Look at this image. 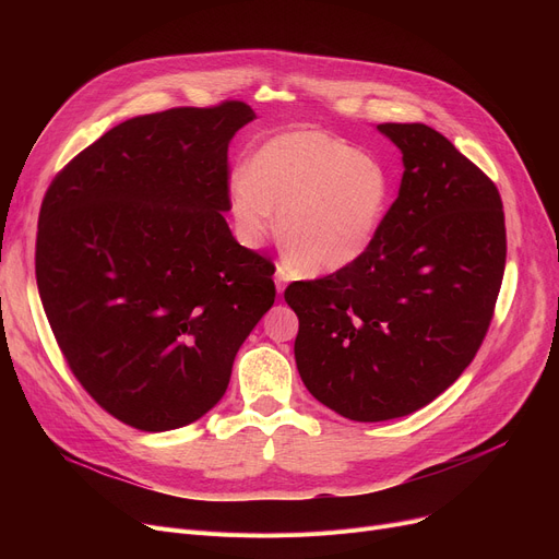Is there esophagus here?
Instances as JSON below:
<instances>
[{
  "label": "esophagus",
  "mask_w": 559,
  "mask_h": 559,
  "mask_svg": "<svg viewBox=\"0 0 559 559\" xmlns=\"http://www.w3.org/2000/svg\"><path fill=\"white\" fill-rule=\"evenodd\" d=\"M274 278H276V289H278V295H281V292L285 289V283H287V278H289V276H287V272H285L283 267H278V270H276V276H274Z\"/></svg>",
  "instance_id": "esophagus-1"
}]
</instances>
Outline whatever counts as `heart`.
<instances>
[{"mask_svg":"<svg viewBox=\"0 0 559 559\" xmlns=\"http://www.w3.org/2000/svg\"><path fill=\"white\" fill-rule=\"evenodd\" d=\"M242 238L278 240L306 274L340 272L367 253L390 211L392 179L373 156L321 131H292L264 142L249 171L228 183Z\"/></svg>","mask_w":559,"mask_h":559,"instance_id":"1","label":"heart"}]
</instances>
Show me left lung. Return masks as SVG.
<instances>
[{"label": "left lung", "mask_w": 559, "mask_h": 559, "mask_svg": "<svg viewBox=\"0 0 559 559\" xmlns=\"http://www.w3.org/2000/svg\"><path fill=\"white\" fill-rule=\"evenodd\" d=\"M378 131L405 165L378 238L285 289L304 385L350 421L405 417L455 383L489 331L508 253L503 201L478 165L426 124Z\"/></svg>", "instance_id": "left-lung-1"}]
</instances>
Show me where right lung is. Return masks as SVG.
<instances>
[{
  "mask_svg": "<svg viewBox=\"0 0 559 559\" xmlns=\"http://www.w3.org/2000/svg\"><path fill=\"white\" fill-rule=\"evenodd\" d=\"M238 99L112 127L49 183L36 281L58 348L115 419L188 426L224 396L233 360L276 299L274 264L224 213Z\"/></svg>",
  "mask_w": 559,
  "mask_h": 559,
  "instance_id": "obj_1",
  "label": "right lung"
}]
</instances>
